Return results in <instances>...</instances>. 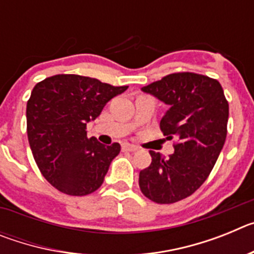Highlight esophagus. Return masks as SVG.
I'll list each match as a JSON object with an SVG mask.
<instances>
[{
    "label": "esophagus",
    "mask_w": 254,
    "mask_h": 254,
    "mask_svg": "<svg viewBox=\"0 0 254 254\" xmlns=\"http://www.w3.org/2000/svg\"><path fill=\"white\" fill-rule=\"evenodd\" d=\"M122 150L123 151H129V152H133L137 150V146H134V145H131V143L126 142L122 143Z\"/></svg>",
    "instance_id": "1"
}]
</instances>
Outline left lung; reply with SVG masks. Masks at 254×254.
Segmentation results:
<instances>
[{"label":"left lung","mask_w":254,"mask_h":254,"mask_svg":"<svg viewBox=\"0 0 254 254\" xmlns=\"http://www.w3.org/2000/svg\"><path fill=\"white\" fill-rule=\"evenodd\" d=\"M141 90L169 107L160 128L178 142L168 159L150 151L152 161L140 172L138 186L154 202H178L196 192L214 168L225 143L229 104L220 82L198 73H172Z\"/></svg>","instance_id":"1"}]
</instances>
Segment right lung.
I'll return each mask as SVG.
<instances>
[{
    "label": "right lung",
    "mask_w": 254,
    "mask_h": 254,
    "mask_svg": "<svg viewBox=\"0 0 254 254\" xmlns=\"http://www.w3.org/2000/svg\"><path fill=\"white\" fill-rule=\"evenodd\" d=\"M127 87L80 75H56L35 85L26 104L28 140L38 168L53 187L69 196H86L103 185L121 145L105 146L87 138L86 123Z\"/></svg>",
    "instance_id": "obj_1"
}]
</instances>
